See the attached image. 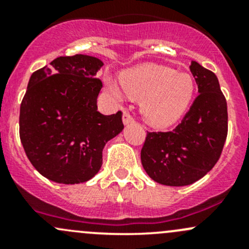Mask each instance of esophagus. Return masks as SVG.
Wrapping results in <instances>:
<instances>
[{
  "label": "esophagus",
  "instance_id": "1",
  "mask_svg": "<svg viewBox=\"0 0 249 249\" xmlns=\"http://www.w3.org/2000/svg\"><path fill=\"white\" fill-rule=\"evenodd\" d=\"M135 120L134 118L130 115L129 112H124L123 113V123H124V125H129V124H132Z\"/></svg>",
  "mask_w": 249,
  "mask_h": 249
}]
</instances>
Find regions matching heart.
<instances>
[{"mask_svg":"<svg viewBox=\"0 0 249 249\" xmlns=\"http://www.w3.org/2000/svg\"><path fill=\"white\" fill-rule=\"evenodd\" d=\"M122 90L129 97L141 100V113L154 127L171 126L187 113L195 94V83L188 73L160 65L148 64L125 72L120 78ZM108 90L115 99L122 97L113 83Z\"/></svg>","mask_w":249,"mask_h":249,"instance_id":"b5f03b06","label":"heart"}]
</instances>
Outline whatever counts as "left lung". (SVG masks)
Wrapping results in <instances>:
<instances>
[{"label": "left lung", "instance_id": "left-lung-1", "mask_svg": "<svg viewBox=\"0 0 249 249\" xmlns=\"http://www.w3.org/2000/svg\"><path fill=\"white\" fill-rule=\"evenodd\" d=\"M189 69L199 95L176 129L148 132L141 150L147 175L170 187L193 184L210 172L228 135L227 100L217 76L196 61H192Z\"/></svg>", "mask_w": 249, "mask_h": 249}]
</instances>
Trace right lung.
Segmentation results:
<instances>
[{
	"label": "right lung",
	"instance_id": "right-lung-1",
	"mask_svg": "<svg viewBox=\"0 0 249 249\" xmlns=\"http://www.w3.org/2000/svg\"><path fill=\"white\" fill-rule=\"evenodd\" d=\"M102 66L90 55L60 56L30 77L20 106V141L35 169L53 182L91 179L106 143L124 129L122 112L97 110Z\"/></svg>",
	"mask_w": 249,
	"mask_h": 249
}]
</instances>
